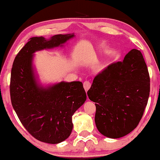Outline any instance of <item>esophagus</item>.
Instances as JSON below:
<instances>
[{
    "instance_id": "1",
    "label": "esophagus",
    "mask_w": 160,
    "mask_h": 160,
    "mask_svg": "<svg viewBox=\"0 0 160 160\" xmlns=\"http://www.w3.org/2000/svg\"><path fill=\"white\" fill-rule=\"evenodd\" d=\"M83 86H84V88H85V91L88 92L89 89L90 88L91 83L89 82V81H85V82H84V83H83Z\"/></svg>"
}]
</instances>
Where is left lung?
Returning a JSON list of instances; mask_svg holds the SVG:
<instances>
[{"instance_id": "left-lung-1", "label": "left lung", "mask_w": 160, "mask_h": 160, "mask_svg": "<svg viewBox=\"0 0 160 160\" xmlns=\"http://www.w3.org/2000/svg\"><path fill=\"white\" fill-rule=\"evenodd\" d=\"M150 76L141 52L129 51L94 78L88 95L95 102V124L101 134L119 138L136 128L150 95Z\"/></svg>"}]
</instances>
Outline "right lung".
I'll list each match as a JSON object with an SVG mask.
<instances>
[{
	"instance_id": "add662e5",
	"label": "right lung",
	"mask_w": 160,
	"mask_h": 160,
	"mask_svg": "<svg viewBox=\"0 0 160 160\" xmlns=\"http://www.w3.org/2000/svg\"><path fill=\"white\" fill-rule=\"evenodd\" d=\"M74 33L56 34L47 39L32 37L18 53L10 78L13 109L29 133L39 141L57 144L71 133L72 116L85 103L87 95L80 81L43 85L34 65V53L63 48Z\"/></svg>"
}]
</instances>
